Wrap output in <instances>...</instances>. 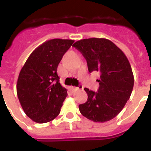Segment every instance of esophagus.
Wrapping results in <instances>:
<instances>
[{"instance_id":"obj_1","label":"esophagus","mask_w":151,"mask_h":151,"mask_svg":"<svg viewBox=\"0 0 151 151\" xmlns=\"http://www.w3.org/2000/svg\"><path fill=\"white\" fill-rule=\"evenodd\" d=\"M81 88H82V85H79V87H73V91H77L78 90V89H81Z\"/></svg>"}]
</instances>
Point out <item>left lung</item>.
Masks as SVG:
<instances>
[{
  "mask_svg": "<svg viewBox=\"0 0 151 151\" xmlns=\"http://www.w3.org/2000/svg\"><path fill=\"white\" fill-rule=\"evenodd\" d=\"M73 46L85 58L89 73H100L97 92L84 88L88 100L78 106L80 113L95 122L110 121L120 113L132 91L134 76L129 60L106 38L82 39Z\"/></svg>",
  "mask_w": 151,
  "mask_h": 151,
  "instance_id": "1",
  "label": "left lung"
}]
</instances>
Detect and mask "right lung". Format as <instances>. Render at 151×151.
<instances>
[{"instance_id":"1","label":"right lung","mask_w":151,"mask_h":151,"mask_svg":"<svg viewBox=\"0 0 151 151\" xmlns=\"http://www.w3.org/2000/svg\"><path fill=\"white\" fill-rule=\"evenodd\" d=\"M74 41L55 38L30 54L18 77L17 91L26 115L38 123L53 120L60 112L67 90L60 83L57 67Z\"/></svg>"}]
</instances>
